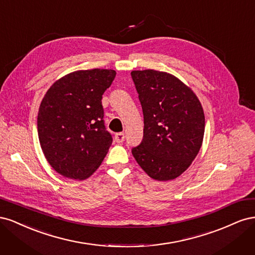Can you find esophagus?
Listing matches in <instances>:
<instances>
[{"instance_id":"34e87169","label":"esophagus","mask_w":255,"mask_h":255,"mask_svg":"<svg viewBox=\"0 0 255 255\" xmlns=\"http://www.w3.org/2000/svg\"><path fill=\"white\" fill-rule=\"evenodd\" d=\"M125 138H126V136H125V134L123 133H117L115 135V140H116V142H123L125 141Z\"/></svg>"}]
</instances>
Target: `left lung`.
Wrapping results in <instances>:
<instances>
[{
    "mask_svg": "<svg viewBox=\"0 0 255 255\" xmlns=\"http://www.w3.org/2000/svg\"><path fill=\"white\" fill-rule=\"evenodd\" d=\"M143 113V138L132 154L156 181H170L191 165L202 145L205 118L198 97L174 75L130 72Z\"/></svg>",
    "mask_w": 255,
    "mask_h": 255,
    "instance_id": "left-lung-1",
    "label": "left lung"
}]
</instances>
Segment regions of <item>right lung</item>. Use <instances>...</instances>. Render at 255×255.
<instances>
[{"label":"right lung","instance_id":"add662e5","mask_svg":"<svg viewBox=\"0 0 255 255\" xmlns=\"http://www.w3.org/2000/svg\"><path fill=\"white\" fill-rule=\"evenodd\" d=\"M115 76L111 69L74 71L42 99L37 118L41 149L54 170L68 179H87L109 152L113 138L101 101Z\"/></svg>","mask_w":255,"mask_h":255}]
</instances>
